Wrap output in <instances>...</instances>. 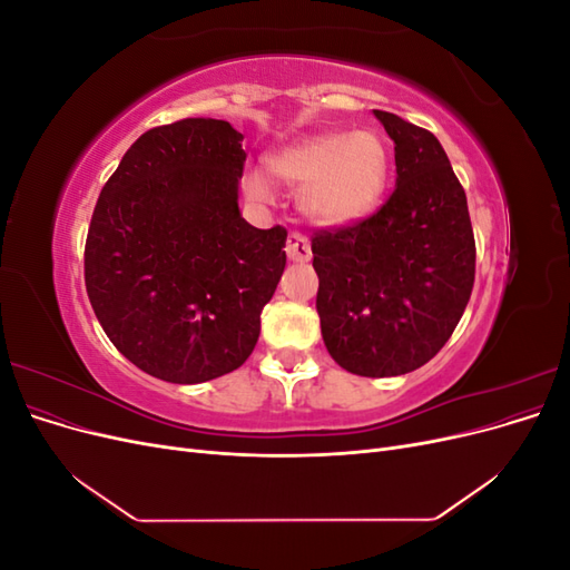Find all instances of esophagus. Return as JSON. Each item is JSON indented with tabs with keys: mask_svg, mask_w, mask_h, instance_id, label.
Here are the masks:
<instances>
[{
	"mask_svg": "<svg viewBox=\"0 0 570 570\" xmlns=\"http://www.w3.org/2000/svg\"><path fill=\"white\" fill-rule=\"evenodd\" d=\"M287 256L292 262H308L312 258V245H308V239L302 233H289L287 235V245H285Z\"/></svg>",
	"mask_w": 570,
	"mask_h": 570,
	"instance_id": "esophagus-1",
	"label": "esophagus"
}]
</instances>
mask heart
I'll return each mask as SVG.
<instances>
[{
  "mask_svg": "<svg viewBox=\"0 0 570 570\" xmlns=\"http://www.w3.org/2000/svg\"><path fill=\"white\" fill-rule=\"evenodd\" d=\"M275 178L299 189L302 212L318 226L340 228L366 218L381 204L390 178V149L373 130L304 137L268 157ZM245 193L256 202L273 197L264 174L245 176Z\"/></svg>",
  "mask_w": 570,
  "mask_h": 570,
  "instance_id": "b5f03b06",
  "label": "heart"
}]
</instances>
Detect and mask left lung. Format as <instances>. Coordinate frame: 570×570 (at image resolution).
Listing matches in <instances>:
<instances>
[{"label": "left lung", "instance_id": "1", "mask_svg": "<svg viewBox=\"0 0 570 570\" xmlns=\"http://www.w3.org/2000/svg\"><path fill=\"white\" fill-rule=\"evenodd\" d=\"M394 142L396 185L373 216L312 239L316 312L337 364L364 377L421 368L452 337L475 281L465 193L433 132L373 111Z\"/></svg>", "mask_w": 570, "mask_h": 570}]
</instances>
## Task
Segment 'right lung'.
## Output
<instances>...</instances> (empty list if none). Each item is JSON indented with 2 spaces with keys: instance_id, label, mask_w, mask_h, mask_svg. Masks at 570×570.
Returning <instances> with one entry per match:
<instances>
[{
  "instance_id": "right-lung-1",
  "label": "right lung",
  "mask_w": 570,
  "mask_h": 570,
  "mask_svg": "<svg viewBox=\"0 0 570 570\" xmlns=\"http://www.w3.org/2000/svg\"><path fill=\"white\" fill-rule=\"evenodd\" d=\"M228 120L151 128L101 187L85 243V287L114 347L166 383L239 368L285 271L287 230L243 218L247 154Z\"/></svg>"
}]
</instances>
